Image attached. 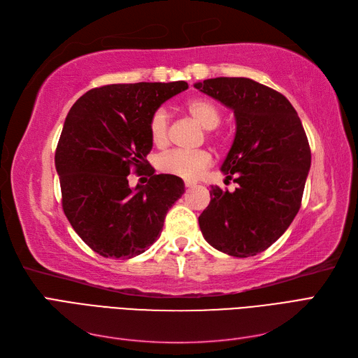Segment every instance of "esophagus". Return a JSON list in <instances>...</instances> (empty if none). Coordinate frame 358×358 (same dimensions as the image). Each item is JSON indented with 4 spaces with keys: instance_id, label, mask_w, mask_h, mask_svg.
<instances>
[{
    "instance_id": "esophagus-1",
    "label": "esophagus",
    "mask_w": 358,
    "mask_h": 358,
    "mask_svg": "<svg viewBox=\"0 0 358 358\" xmlns=\"http://www.w3.org/2000/svg\"><path fill=\"white\" fill-rule=\"evenodd\" d=\"M185 187H187V188L196 187V182H192V180H185Z\"/></svg>"
}]
</instances>
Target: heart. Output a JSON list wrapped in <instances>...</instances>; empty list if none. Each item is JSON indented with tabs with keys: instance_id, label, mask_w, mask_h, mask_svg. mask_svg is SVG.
<instances>
[{
	"instance_id": "heart-1",
	"label": "heart",
	"mask_w": 358,
	"mask_h": 358,
	"mask_svg": "<svg viewBox=\"0 0 358 358\" xmlns=\"http://www.w3.org/2000/svg\"><path fill=\"white\" fill-rule=\"evenodd\" d=\"M188 113L194 117V121L199 122L206 129H213L221 124L222 113L218 106L212 100L204 99V96H196L191 99L185 104ZM169 128L170 121L169 115L164 107H158L150 113L148 129L149 137L152 143L158 148H164L169 143ZM210 138L216 137L215 134H208ZM212 154L206 149L191 150H171V152L162 154L157 158V169L162 173H167L171 176H178L182 179L194 180L200 178L201 173L212 166Z\"/></svg>"
}]
</instances>
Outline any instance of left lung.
<instances>
[{
	"label": "left lung",
	"instance_id": "obj_1",
	"mask_svg": "<svg viewBox=\"0 0 358 358\" xmlns=\"http://www.w3.org/2000/svg\"><path fill=\"white\" fill-rule=\"evenodd\" d=\"M196 88L236 116V137L221 170L237 188L212 187L200 230L221 252L254 257L285 233L301 206L310 167L305 128L282 94L251 79L216 78Z\"/></svg>",
	"mask_w": 358,
	"mask_h": 358
}]
</instances>
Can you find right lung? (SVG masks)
Returning <instances> with one entry per match:
<instances>
[{
    "mask_svg": "<svg viewBox=\"0 0 358 358\" xmlns=\"http://www.w3.org/2000/svg\"><path fill=\"white\" fill-rule=\"evenodd\" d=\"M187 88L182 80L104 85L70 109L55 152L62 210L101 257L125 259L145 252L185 191L180 178L154 175L146 155L152 149L150 113ZM131 171L150 176L148 185L129 189Z\"/></svg>",
    "mask_w": 358,
    "mask_h": 358,
    "instance_id": "right-lung-1",
    "label": "right lung"
}]
</instances>
